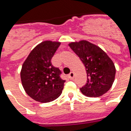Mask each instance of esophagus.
<instances>
[{"mask_svg": "<svg viewBox=\"0 0 131 131\" xmlns=\"http://www.w3.org/2000/svg\"><path fill=\"white\" fill-rule=\"evenodd\" d=\"M74 76H75V75H74L73 72H71V73L68 75V77H69V78L70 80H73L74 78Z\"/></svg>", "mask_w": 131, "mask_h": 131, "instance_id": "esophagus-1", "label": "esophagus"}]
</instances>
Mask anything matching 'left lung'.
I'll return each instance as SVG.
<instances>
[{
    "label": "left lung",
    "mask_w": 131,
    "mask_h": 131,
    "mask_svg": "<svg viewBox=\"0 0 131 131\" xmlns=\"http://www.w3.org/2000/svg\"><path fill=\"white\" fill-rule=\"evenodd\" d=\"M85 66L87 83L80 88L88 97H99L106 93L115 80L116 67L111 58L99 46L88 41L69 44Z\"/></svg>",
    "instance_id": "8db88e82"
}]
</instances>
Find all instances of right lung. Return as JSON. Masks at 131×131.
Here are the masks:
<instances>
[{"instance_id":"1","label":"right lung","mask_w":131,"mask_h":131,"mask_svg":"<svg viewBox=\"0 0 131 131\" xmlns=\"http://www.w3.org/2000/svg\"><path fill=\"white\" fill-rule=\"evenodd\" d=\"M60 42L45 41L34 48L23 63L20 77L24 89L36 101L49 103L60 96L65 80L60 70L51 64V60Z\"/></svg>"}]
</instances>
